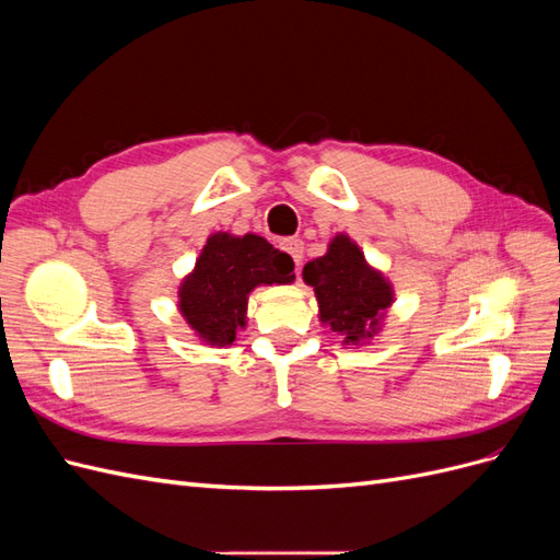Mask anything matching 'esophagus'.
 <instances>
[{"instance_id": "1", "label": "esophagus", "mask_w": 560, "mask_h": 560, "mask_svg": "<svg viewBox=\"0 0 560 560\" xmlns=\"http://www.w3.org/2000/svg\"><path fill=\"white\" fill-rule=\"evenodd\" d=\"M280 247L290 254V257L294 259V264H296V268L301 266V259H303V243L299 241V238H287V241H282L280 243Z\"/></svg>"}]
</instances>
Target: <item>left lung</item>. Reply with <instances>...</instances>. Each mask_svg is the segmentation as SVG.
Masks as SVG:
<instances>
[{"label":"left lung","instance_id":"left-lung-1","mask_svg":"<svg viewBox=\"0 0 560 560\" xmlns=\"http://www.w3.org/2000/svg\"><path fill=\"white\" fill-rule=\"evenodd\" d=\"M303 280L315 287L319 317L343 343H358L378 327L381 313L393 303V290L371 270L360 247L336 235L325 257L303 268Z\"/></svg>","mask_w":560,"mask_h":560}]
</instances>
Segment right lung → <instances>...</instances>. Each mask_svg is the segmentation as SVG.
<instances>
[{
  "label": "right lung",
  "instance_id": "right-lung-1",
  "mask_svg": "<svg viewBox=\"0 0 560 560\" xmlns=\"http://www.w3.org/2000/svg\"><path fill=\"white\" fill-rule=\"evenodd\" d=\"M294 280L290 254L276 249L261 235L233 238L217 233L202 247L196 270L179 290V311L186 322L212 346H231L245 327L247 294L257 284Z\"/></svg>",
  "mask_w": 560,
  "mask_h": 560
}]
</instances>
